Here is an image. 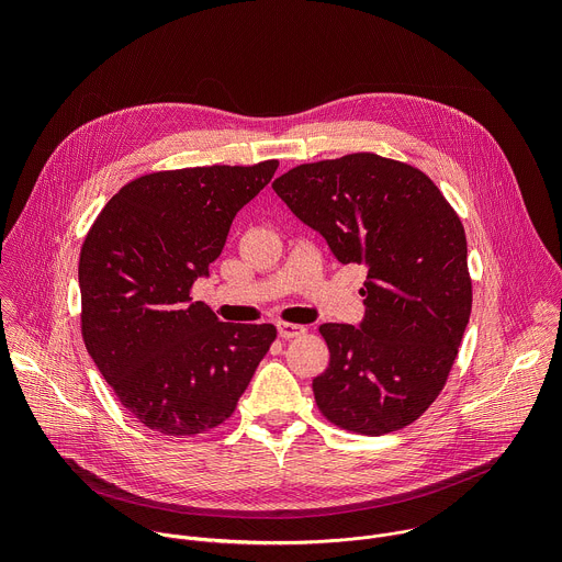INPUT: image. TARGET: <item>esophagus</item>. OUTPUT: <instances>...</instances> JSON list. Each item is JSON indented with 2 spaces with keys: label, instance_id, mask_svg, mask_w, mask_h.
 <instances>
[{
  "label": "esophagus",
  "instance_id": "34e87169",
  "mask_svg": "<svg viewBox=\"0 0 562 562\" xmlns=\"http://www.w3.org/2000/svg\"><path fill=\"white\" fill-rule=\"evenodd\" d=\"M306 329L300 327V325H291V323H278V336L289 340V338H297L302 336Z\"/></svg>",
  "mask_w": 562,
  "mask_h": 562
}]
</instances>
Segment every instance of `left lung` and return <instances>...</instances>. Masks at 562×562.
Returning <instances> with one entry per match:
<instances>
[{"mask_svg": "<svg viewBox=\"0 0 562 562\" xmlns=\"http://www.w3.org/2000/svg\"><path fill=\"white\" fill-rule=\"evenodd\" d=\"M273 191L338 262L364 265L360 325L327 323L315 403L342 429L380 436L438 397L471 313L460 217L418 169L373 153L302 165Z\"/></svg>", "mask_w": 562, "mask_h": 562, "instance_id": "left-lung-1", "label": "left lung"}]
</instances>
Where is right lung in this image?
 Wrapping results in <instances>:
<instances>
[{"label":"right lung","instance_id":"1","mask_svg":"<svg viewBox=\"0 0 562 562\" xmlns=\"http://www.w3.org/2000/svg\"><path fill=\"white\" fill-rule=\"evenodd\" d=\"M276 169L269 159L137 178L109 200L85 239V345L148 429L193 436L222 425L276 340L273 325L220 323L189 295L209 278L237 211Z\"/></svg>","mask_w":562,"mask_h":562}]
</instances>
